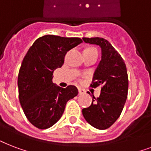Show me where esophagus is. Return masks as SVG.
<instances>
[{
    "label": "esophagus",
    "mask_w": 151,
    "mask_h": 151,
    "mask_svg": "<svg viewBox=\"0 0 151 151\" xmlns=\"http://www.w3.org/2000/svg\"><path fill=\"white\" fill-rule=\"evenodd\" d=\"M78 93H79V95H83V94H85V91L81 88H78Z\"/></svg>",
    "instance_id": "1"
}]
</instances>
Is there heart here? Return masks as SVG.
<instances>
[{"label":"heart","instance_id":"1","mask_svg":"<svg viewBox=\"0 0 151 151\" xmlns=\"http://www.w3.org/2000/svg\"><path fill=\"white\" fill-rule=\"evenodd\" d=\"M87 49H96V48H93V47H90V48H87Z\"/></svg>","mask_w":151,"mask_h":151}]
</instances>
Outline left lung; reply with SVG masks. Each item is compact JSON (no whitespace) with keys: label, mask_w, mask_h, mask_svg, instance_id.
I'll list each match as a JSON object with an SVG mask.
<instances>
[{"label":"left lung","mask_w":151,"mask_h":151,"mask_svg":"<svg viewBox=\"0 0 151 151\" xmlns=\"http://www.w3.org/2000/svg\"><path fill=\"white\" fill-rule=\"evenodd\" d=\"M86 43L95 44L101 49V60L94 73L91 86L102 85L101 95L93 96L88 108L82 115L91 126L99 130L109 128L121 114L127 97L128 77L126 65L119 53L103 38H82Z\"/></svg>","instance_id":"left-lung-1"}]
</instances>
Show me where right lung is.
<instances>
[{
    "label": "right lung",
    "instance_id": "obj_1",
    "mask_svg": "<svg viewBox=\"0 0 151 151\" xmlns=\"http://www.w3.org/2000/svg\"><path fill=\"white\" fill-rule=\"evenodd\" d=\"M81 42L80 38L47 35L35 40L24 58L18 75L19 103L30 123L39 129L56 124L66 102L78 95L74 86L61 88L52 78L67 51Z\"/></svg>",
    "mask_w": 151,
    "mask_h": 151
}]
</instances>
